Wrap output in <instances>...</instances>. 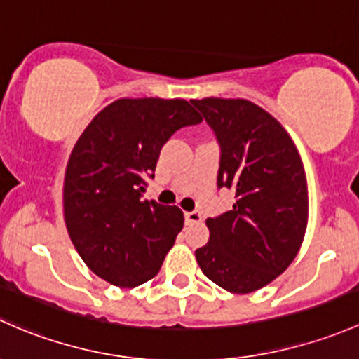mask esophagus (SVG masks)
Instances as JSON below:
<instances>
[{
    "label": "esophagus",
    "mask_w": 359,
    "mask_h": 359,
    "mask_svg": "<svg viewBox=\"0 0 359 359\" xmlns=\"http://www.w3.org/2000/svg\"><path fill=\"white\" fill-rule=\"evenodd\" d=\"M184 221H187V224H198L202 223V214L197 212V210L184 212Z\"/></svg>",
    "instance_id": "esophagus-1"
}]
</instances>
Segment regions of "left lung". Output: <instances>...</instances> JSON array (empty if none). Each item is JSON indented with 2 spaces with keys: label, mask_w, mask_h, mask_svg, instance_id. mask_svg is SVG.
I'll use <instances>...</instances> for the list:
<instances>
[{
  "label": "left lung",
  "mask_w": 359,
  "mask_h": 359,
  "mask_svg": "<svg viewBox=\"0 0 359 359\" xmlns=\"http://www.w3.org/2000/svg\"><path fill=\"white\" fill-rule=\"evenodd\" d=\"M221 145L217 184L233 209L207 217L209 242L195 250L202 273L231 294L278 278L295 259L309 214L308 181L294 140L271 114L243 98L191 100Z\"/></svg>",
  "instance_id": "8db88e82"
}]
</instances>
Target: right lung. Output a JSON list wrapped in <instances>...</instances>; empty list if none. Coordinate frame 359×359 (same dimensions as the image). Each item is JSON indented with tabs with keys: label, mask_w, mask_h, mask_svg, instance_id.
<instances>
[{
	"label": "right lung",
	"mask_w": 359,
	"mask_h": 359,
	"mask_svg": "<svg viewBox=\"0 0 359 359\" xmlns=\"http://www.w3.org/2000/svg\"><path fill=\"white\" fill-rule=\"evenodd\" d=\"M202 117L183 98H119L100 110L70 152L64 219L81 259L105 282L152 280L184 223L178 205L142 201L164 143Z\"/></svg>",
	"instance_id": "1"
}]
</instances>
